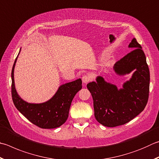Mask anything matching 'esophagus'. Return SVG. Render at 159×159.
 Listing matches in <instances>:
<instances>
[{"mask_svg":"<svg viewBox=\"0 0 159 159\" xmlns=\"http://www.w3.org/2000/svg\"><path fill=\"white\" fill-rule=\"evenodd\" d=\"M89 80H90V78H89V76H87V75H83L82 77V81L84 84L88 83Z\"/></svg>","mask_w":159,"mask_h":159,"instance_id":"1","label":"esophagus"}]
</instances>
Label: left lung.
Segmentation results:
<instances>
[{"mask_svg":"<svg viewBox=\"0 0 159 159\" xmlns=\"http://www.w3.org/2000/svg\"><path fill=\"white\" fill-rule=\"evenodd\" d=\"M129 48L133 50L113 67L120 76L134 71L122 88L118 89L102 76L87 85L93 99L94 117L98 122L108 127L130 122L143 111L148 101L150 76L145 55L135 38L131 40Z\"/></svg>","mask_w":159,"mask_h":159,"instance_id":"1","label":"left lung"}]
</instances>
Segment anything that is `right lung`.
<instances>
[{"instance_id": "right-lung-1", "label": "right lung", "mask_w": 159, "mask_h": 159, "mask_svg": "<svg viewBox=\"0 0 159 159\" xmlns=\"http://www.w3.org/2000/svg\"><path fill=\"white\" fill-rule=\"evenodd\" d=\"M17 57L18 56L11 70V97L14 106L30 122L40 128L59 127L67 120L72 100L82 88L81 79L60 85L56 94L47 102L41 103H28L19 96L14 85V71Z\"/></svg>"}]
</instances>
